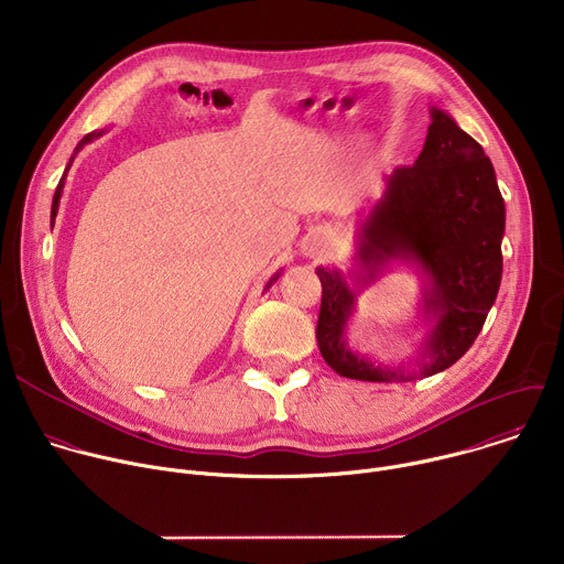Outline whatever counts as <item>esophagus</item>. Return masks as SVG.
<instances>
[{"instance_id": "esophagus-1", "label": "esophagus", "mask_w": 564, "mask_h": 564, "mask_svg": "<svg viewBox=\"0 0 564 564\" xmlns=\"http://www.w3.org/2000/svg\"><path fill=\"white\" fill-rule=\"evenodd\" d=\"M303 254H307V257H314V254H318L321 250H324V236L321 234H312V236H307L305 240H303Z\"/></svg>"}]
</instances>
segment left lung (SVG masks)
<instances>
[{
  "label": "left lung",
  "instance_id": "obj_1",
  "mask_svg": "<svg viewBox=\"0 0 564 564\" xmlns=\"http://www.w3.org/2000/svg\"><path fill=\"white\" fill-rule=\"evenodd\" d=\"M413 167H397L366 216L355 270L316 268L321 312L316 344L326 364L359 381H413L453 366L477 339L502 281L505 198L496 170L479 147L442 109ZM392 260L420 267L430 279L421 304L430 326L416 368L386 367L355 354L345 339L358 292Z\"/></svg>",
  "mask_w": 564,
  "mask_h": 564
}]
</instances>
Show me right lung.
Here are the masks:
<instances>
[{"label":"right lung","instance_id":"right-lung-1","mask_svg":"<svg viewBox=\"0 0 564 564\" xmlns=\"http://www.w3.org/2000/svg\"><path fill=\"white\" fill-rule=\"evenodd\" d=\"M105 131H94V133H87L83 140L77 142V147H75V153L83 149L87 142H91V140H96V138H100ZM73 153V155H75ZM73 155H70V160H68V165H66V170H64V174H62V178H59V183H57V189H55V196H53V205H51V225H53V220H55V216H57V207H59V198H62V189H64V181H66V172H68V167H70V163H73ZM281 276V272H276L272 279H270V283H268V288L276 281Z\"/></svg>","mask_w":564,"mask_h":564}]
</instances>
